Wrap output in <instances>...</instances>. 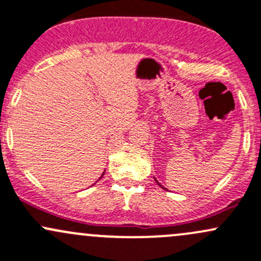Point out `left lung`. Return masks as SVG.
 <instances>
[{
  "label": "left lung",
  "mask_w": 261,
  "mask_h": 261,
  "mask_svg": "<svg viewBox=\"0 0 261 261\" xmlns=\"http://www.w3.org/2000/svg\"><path fill=\"white\" fill-rule=\"evenodd\" d=\"M155 181H156V182H158V184H159V185H160V182H159V181H158V180H156V179H155ZM160 186H161V185H160ZM161 188H163V189H165V188H164V186H161ZM165 190H166V189H165Z\"/></svg>",
  "instance_id": "obj_1"
}]
</instances>
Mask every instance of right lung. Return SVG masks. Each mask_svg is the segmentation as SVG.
<instances>
[{"mask_svg":"<svg viewBox=\"0 0 261 261\" xmlns=\"http://www.w3.org/2000/svg\"><path fill=\"white\" fill-rule=\"evenodd\" d=\"M103 174H105V172H103ZM103 174H102V175H101V177H102V176H103ZM101 177H100V179H101Z\"/></svg>","mask_w":261,"mask_h":261,"instance_id":"add662e5","label":"right lung"}]
</instances>
